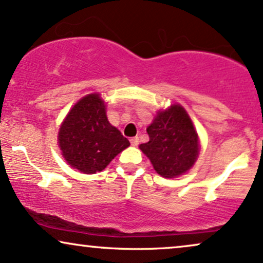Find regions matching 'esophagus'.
Segmentation results:
<instances>
[{
	"label": "esophagus",
	"instance_id": "esophagus-1",
	"mask_svg": "<svg viewBox=\"0 0 263 263\" xmlns=\"http://www.w3.org/2000/svg\"><path fill=\"white\" fill-rule=\"evenodd\" d=\"M129 142H131V144L134 145V147H136V145H138L139 138L138 137H132L131 139H129Z\"/></svg>",
	"mask_w": 263,
	"mask_h": 263
}]
</instances>
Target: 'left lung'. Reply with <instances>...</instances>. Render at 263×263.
<instances>
[{
	"label": "left lung",
	"mask_w": 263,
	"mask_h": 263,
	"mask_svg": "<svg viewBox=\"0 0 263 263\" xmlns=\"http://www.w3.org/2000/svg\"><path fill=\"white\" fill-rule=\"evenodd\" d=\"M149 142L139 145L154 170L165 178L184 175L199 155V138L194 125L179 104L159 110L147 127Z\"/></svg>",
	"instance_id": "1"
}]
</instances>
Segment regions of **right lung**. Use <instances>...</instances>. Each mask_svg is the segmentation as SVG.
<instances>
[{
	"instance_id": "1",
	"label": "right lung",
	"mask_w": 263,
	"mask_h": 263,
	"mask_svg": "<svg viewBox=\"0 0 263 263\" xmlns=\"http://www.w3.org/2000/svg\"><path fill=\"white\" fill-rule=\"evenodd\" d=\"M58 143L66 162L87 175L104 170L129 145L108 121L99 93L85 96L71 108L59 128Z\"/></svg>"
}]
</instances>
